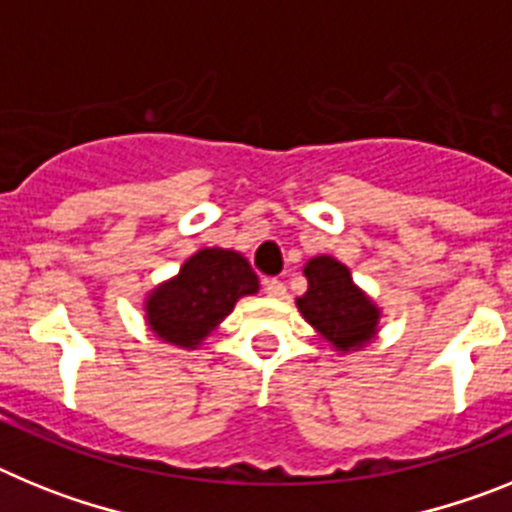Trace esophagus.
<instances>
[{
    "label": "esophagus",
    "instance_id": "esophagus-1",
    "mask_svg": "<svg viewBox=\"0 0 512 512\" xmlns=\"http://www.w3.org/2000/svg\"><path fill=\"white\" fill-rule=\"evenodd\" d=\"M264 292L269 297H284L287 295V287H284V282H279V279H264Z\"/></svg>",
    "mask_w": 512,
    "mask_h": 512
}]
</instances>
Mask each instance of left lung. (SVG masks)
<instances>
[{
    "label": "left lung",
    "mask_w": 512,
    "mask_h": 512,
    "mask_svg": "<svg viewBox=\"0 0 512 512\" xmlns=\"http://www.w3.org/2000/svg\"><path fill=\"white\" fill-rule=\"evenodd\" d=\"M307 292L297 307L310 325L341 351L356 348L374 336L379 312L351 282L343 264L330 256H318L305 266Z\"/></svg>",
    "instance_id": "1"
}]
</instances>
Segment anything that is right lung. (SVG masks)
Here are the masks:
<instances>
[{
    "label": "right lung",
    "mask_w": 512,
    "mask_h": 512,
    "mask_svg": "<svg viewBox=\"0 0 512 512\" xmlns=\"http://www.w3.org/2000/svg\"><path fill=\"white\" fill-rule=\"evenodd\" d=\"M259 279L241 253L205 248L182 266L174 282L148 297V323L158 338L176 346H197Z\"/></svg>",
    "instance_id": "1"
}]
</instances>
